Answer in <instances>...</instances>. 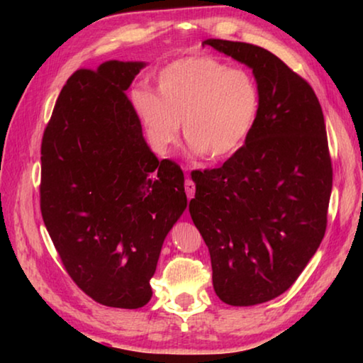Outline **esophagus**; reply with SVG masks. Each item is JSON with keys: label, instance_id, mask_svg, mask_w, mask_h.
I'll return each instance as SVG.
<instances>
[{"label": "esophagus", "instance_id": "1", "mask_svg": "<svg viewBox=\"0 0 363 363\" xmlns=\"http://www.w3.org/2000/svg\"><path fill=\"white\" fill-rule=\"evenodd\" d=\"M184 187H186V194H187V199L190 200V199H194V195H195V184L189 179H186V182H184Z\"/></svg>", "mask_w": 363, "mask_h": 363}]
</instances>
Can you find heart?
I'll return each mask as SVG.
<instances>
[{
	"mask_svg": "<svg viewBox=\"0 0 363 363\" xmlns=\"http://www.w3.org/2000/svg\"><path fill=\"white\" fill-rule=\"evenodd\" d=\"M133 104L158 150L167 152L177 143L182 123L194 152L225 160L253 131L261 96L247 72L201 56L164 67L157 78V94L134 91Z\"/></svg>",
	"mask_w": 363,
	"mask_h": 363,
	"instance_id": "heart-1",
	"label": "heart"
}]
</instances>
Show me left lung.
<instances>
[{
	"mask_svg": "<svg viewBox=\"0 0 363 363\" xmlns=\"http://www.w3.org/2000/svg\"><path fill=\"white\" fill-rule=\"evenodd\" d=\"M203 45L253 70L261 107L240 150L220 168L194 171L189 211L219 299L255 306L285 293L320 247L333 182L327 130L311 84L267 49Z\"/></svg>",
	"mask_w": 363,
	"mask_h": 363,
	"instance_id": "1",
	"label": "left lung"
}]
</instances>
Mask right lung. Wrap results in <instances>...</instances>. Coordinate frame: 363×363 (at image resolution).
Wrapping results in <instances>:
<instances>
[{"mask_svg":"<svg viewBox=\"0 0 363 363\" xmlns=\"http://www.w3.org/2000/svg\"><path fill=\"white\" fill-rule=\"evenodd\" d=\"M144 62L67 79L41 143L40 206L64 267L96 303L138 309L164 237L187 206L184 173L158 160L125 91Z\"/></svg>","mask_w":363,"mask_h":363,"instance_id":"add662e5","label":"right lung"}]
</instances>
